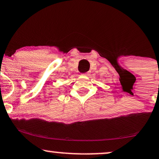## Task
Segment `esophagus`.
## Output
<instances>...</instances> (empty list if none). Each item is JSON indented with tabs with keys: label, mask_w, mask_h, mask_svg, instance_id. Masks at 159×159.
I'll use <instances>...</instances> for the list:
<instances>
[{
	"label": "esophagus",
	"mask_w": 159,
	"mask_h": 159,
	"mask_svg": "<svg viewBox=\"0 0 159 159\" xmlns=\"http://www.w3.org/2000/svg\"><path fill=\"white\" fill-rule=\"evenodd\" d=\"M88 73H84V74H82V75H84V76H88Z\"/></svg>",
	"instance_id": "34e87169"
}]
</instances>
